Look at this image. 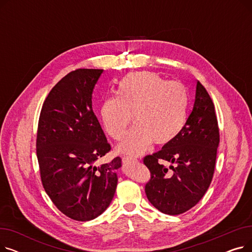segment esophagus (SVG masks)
Returning a JSON list of instances; mask_svg holds the SVG:
<instances>
[{"instance_id": "34e87169", "label": "esophagus", "mask_w": 252, "mask_h": 252, "mask_svg": "<svg viewBox=\"0 0 252 252\" xmlns=\"http://www.w3.org/2000/svg\"><path fill=\"white\" fill-rule=\"evenodd\" d=\"M123 161L125 163H129V162H134L137 161V158L133 157V156H124L123 157Z\"/></svg>"}]
</instances>
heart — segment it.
<instances>
[{"label":"heart","instance_id":"1","mask_svg":"<svg viewBox=\"0 0 252 252\" xmlns=\"http://www.w3.org/2000/svg\"><path fill=\"white\" fill-rule=\"evenodd\" d=\"M188 91L180 82L166 79L150 71L125 75L117 85L116 96L105 99L101 118L107 134L122 140L127 126L131 128L118 150L126 154H141L152 142L158 145L174 141L187 121Z\"/></svg>","mask_w":252,"mask_h":252}]
</instances>
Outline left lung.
I'll use <instances>...</instances> for the list:
<instances>
[{"instance_id":"obj_1","label":"left lung","mask_w":252,"mask_h":252,"mask_svg":"<svg viewBox=\"0 0 252 252\" xmlns=\"http://www.w3.org/2000/svg\"><path fill=\"white\" fill-rule=\"evenodd\" d=\"M219 143L215 105L198 81L193 110L180 135L161 150L144 158L151 173L145 186L150 203L170 216L195 206L213 180ZM160 160L171 163L172 170L161 165Z\"/></svg>"}]
</instances>
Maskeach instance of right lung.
<instances>
[{"label": "right lung", "instance_id": "add662e5", "mask_svg": "<svg viewBox=\"0 0 252 252\" xmlns=\"http://www.w3.org/2000/svg\"><path fill=\"white\" fill-rule=\"evenodd\" d=\"M103 69H76L51 90L38 119L36 156L44 189L56 207L87 221L103 214L117 186L121 157L99 164L111 147L93 111Z\"/></svg>", "mask_w": 252, "mask_h": 252}]
</instances>
